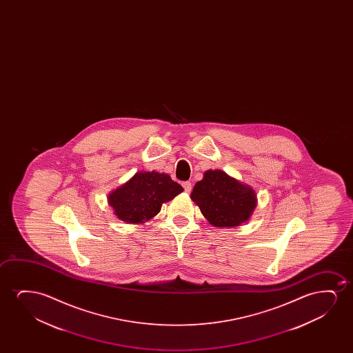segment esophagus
<instances>
[{"label":"esophagus","mask_w":353,"mask_h":353,"mask_svg":"<svg viewBox=\"0 0 353 353\" xmlns=\"http://www.w3.org/2000/svg\"><path fill=\"white\" fill-rule=\"evenodd\" d=\"M182 185H183L184 190H185L187 193H190V190H192V183H190V182H183Z\"/></svg>","instance_id":"34e87169"}]
</instances>
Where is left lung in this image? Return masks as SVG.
<instances>
[{
    "label": "left lung",
    "instance_id": "8db88e82",
    "mask_svg": "<svg viewBox=\"0 0 353 353\" xmlns=\"http://www.w3.org/2000/svg\"><path fill=\"white\" fill-rule=\"evenodd\" d=\"M190 199L203 217L217 228L241 225L256 206V190L222 170H208L194 185Z\"/></svg>",
    "mask_w": 353,
    "mask_h": 353
}]
</instances>
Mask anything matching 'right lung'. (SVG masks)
I'll use <instances>...</instances> for the list:
<instances>
[{
    "label": "right lung",
    "mask_w": 353,
    "mask_h": 353,
    "mask_svg": "<svg viewBox=\"0 0 353 353\" xmlns=\"http://www.w3.org/2000/svg\"><path fill=\"white\" fill-rule=\"evenodd\" d=\"M182 192L183 188L168 174L140 171L108 194L107 201L118 219L129 224H143L160 212L163 203Z\"/></svg>",
    "instance_id": "1"
}]
</instances>
